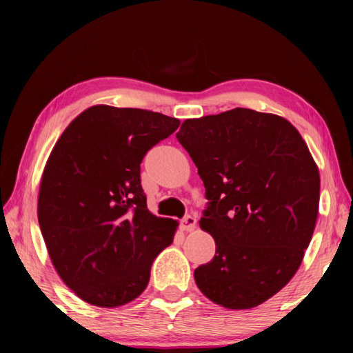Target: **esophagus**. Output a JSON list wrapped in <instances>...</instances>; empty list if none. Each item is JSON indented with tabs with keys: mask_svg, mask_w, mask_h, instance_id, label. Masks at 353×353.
I'll use <instances>...</instances> for the list:
<instances>
[{
	"mask_svg": "<svg viewBox=\"0 0 353 353\" xmlns=\"http://www.w3.org/2000/svg\"><path fill=\"white\" fill-rule=\"evenodd\" d=\"M196 224H197L196 216L185 215L183 219H182V221H181V229L186 230V232H191V230L196 229Z\"/></svg>",
	"mask_w": 353,
	"mask_h": 353,
	"instance_id": "obj_1",
	"label": "esophagus"
}]
</instances>
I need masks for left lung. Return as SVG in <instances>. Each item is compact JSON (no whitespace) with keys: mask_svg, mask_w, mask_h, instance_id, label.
Segmentation results:
<instances>
[{"mask_svg":"<svg viewBox=\"0 0 353 353\" xmlns=\"http://www.w3.org/2000/svg\"><path fill=\"white\" fill-rule=\"evenodd\" d=\"M176 138L205 183L200 228L216 245L194 272L197 287L224 308H254L302 264L319 214L317 165L294 125L252 109L186 119Z\"/></svg>","mask_w":353,"mask_h":353,"instance_id":"1","label":"left lung"}]
</instances>
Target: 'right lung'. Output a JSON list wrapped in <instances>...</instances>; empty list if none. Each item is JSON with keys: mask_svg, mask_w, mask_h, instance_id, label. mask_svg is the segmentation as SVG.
I'll return each instance as SVG.
<instances>
[{"mask_svg": "<svg viewBox=\"0 0 353 353\" xmlns=\"http://www.w3.org/2000/svg\"><path fill=\"white\" fill-rule=\"evenodd\" d=\"M179 124L159 112L101 104L81 112L52 148L37 219L52 265L81 301L132 302L172 243L179 223L147 209L141 162Z\"/></svg>", "mask_w": 353, "mask_h": 353, "instance_id": "obj_1", "label": "right lung"}]
</instances>
